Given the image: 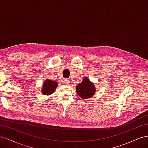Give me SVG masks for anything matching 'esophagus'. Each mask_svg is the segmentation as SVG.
I'll use <instances>...</instances> for the list:
<instances>
[{
	"label": "esophagus",
	"instance_id": "1",
	"mask_svg": "<svg viewBox=\"0 0 148 148\" xmlns=\"http://www.w3.org/2000/svg\"><path fill=\"white\" fill-rule=\"evenodd\" d=\"M65 83L67 84V85H69V84H70V82H69V79H65Z\"/></svg>",
	"mask_w": 148,
	"mask_h": 148
}]
</instances>
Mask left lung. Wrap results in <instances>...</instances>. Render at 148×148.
<instances>
[{"instance_id": "left-lung-1", "label": "left lung", "mask_w": 148, "mask_h": 148, "mask_svg": "<svg viewBox=\"0 0 148 148\" xmlns=\"http://www.w3.org/2000/svg\"><path fill=\"white\" fill-rule=\"evenodd\" d=\"M76 89L78 95L83 99H88L93 96L96 92L95 85L87 77H85L83 82L77 85Z\"/></svg>"}]
</instances>
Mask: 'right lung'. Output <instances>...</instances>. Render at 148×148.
<instances>
[{
    "label": "right lung",
    "instance_id": "obj_1",
    "mask_svg": "<svg viewBox=\"0 0 148 148\" xmlns=\"http://www.w3.org/2000/svg\"><path fill=\"white\" fill-rule=\"evenodd\" d=\"M57 85L58 83L55 81L50 79L46 80L43 84L42 89H41L42 95L46 96L51 95L56 90Z\"/></svg>",
    "mask_w": 148,
    "mask_h": 148
}]
</instances>
